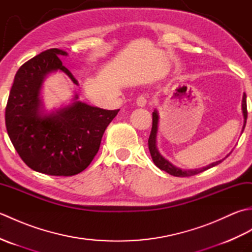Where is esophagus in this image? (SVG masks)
<instances>
[{
	"instance_id": "esophagus-1",
	"label": "esophagus",
	"mask_w": 252,
	"mask_h": 252,
	"mask_svg": "<svg viewBox=\"0 0 252 252\" xmlns=\"http://www.w3.org/2000/svg\"><path fill=\"white\" fill-rule=\"evenodd\" d=\"M146 103H147V100L145 98V96L141 95V96H138V97L136 98V105L138 107H145Z\"/></svg>"
}]
</instances>
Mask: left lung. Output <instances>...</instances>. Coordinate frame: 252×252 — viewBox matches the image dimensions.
<instances>
[{
    "mask_svg": "<svg viewBox=\"0 0 252 252\" xmlns=\"http://www.w3.org/2000/svg\"><path fill=\"white\" fill-rule=\"evenodd\" d=\"M242 109H243L244 119H245V123H244V126H243V131H244L245 126H246V121H247V100H246V94L245 93H244V96H243ZM158 121H159L158 111L154 110V112H153L152 132H151V135H149V138H148V148H149V152H151V156L153 158L154 163L156 164L160 170L165 171V172L171 174V175L179 176V178H185V176H191V175H196L198 173H201V172H203V171H206L208 169L215 167V165H217L219 163H221L224 159L227 158L228 155L222 160H219V161L212 162L210 164L206 165V167L198 168V169L184 170V169H180L178 167H175V165H173L170 161H168L167 159L163 158L161 155H160V153L158 152V148H157V145H156V138H157V132H158Z\"/></svg>",
    "mask_w": 252,
    "mask_h": 252,
    "instance_id": "1",
    "label": "left lung"
}]
</instances>
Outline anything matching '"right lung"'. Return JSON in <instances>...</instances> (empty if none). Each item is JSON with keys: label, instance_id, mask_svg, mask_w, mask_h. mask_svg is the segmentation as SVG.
<instances>
[{"label": "right lung", "instance_id": "add662e5", "mask_svg": "<svg viewBox=\"0 0 252 252\" xmlns=\"http://www.w3.org/2000/svg\"><path fill=\"white\" fill-rule=\"evenodd\" d=\"M67 55L51 49L25 63L16 73L5 109L7 134L16 152L29 168L47 175L71 176L87 169L119 111L82 103L76 95L72 104L44 112L40 94L47 74L61 70L78 85L60 60Z\"/></svg>", "mask_w": 252, "mask_h": 252}]
</instances>
